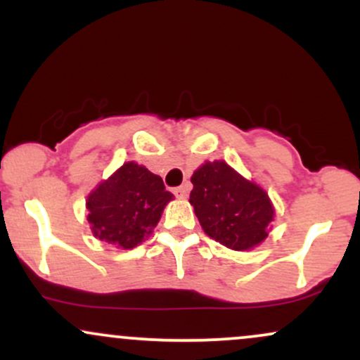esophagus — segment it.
Wrapping results in <instances>:
<instances>
[{"instance_id":"34e87169","label":"esophagus","mask_w":360,"mask_h":360,"mask_svg":"<svg viewBox=\"0 0 360 360\" xmlns=\"http://www.w3.org/2000/svg\"><path fill=\"white\" fill-rule=\"evenodd\" d=\"M188 193H189V184H183V186H179V188L174 189V194L177 198H181V200L188 196Z\"/></svg>"}]
</instances>
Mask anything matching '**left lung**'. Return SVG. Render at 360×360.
<instances>
[{
	"label": "left lung",
	"mask_w": 360,
	"mask_h": 360,
	"mask_svg": "<svg viewBox=\"0 0 360 360\" xmlns=\"http://www.w3.org/2000/svg\"><path fill=\"white\" fill-rule=\"evenodd\" d=\"M189 203L208 237L233 250H247L267 237L274 218L269 196L223 160L206 162L191 177Z\"/></svg>",
	"instance_id": "1"
}]
</instances>
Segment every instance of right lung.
<instances>
[{
  "label": "right lung",
  "instance_id": "obj_1",
  "mask_svg": "<svg viewBox=\"0 0 360 360\" xmlns=\"http://www.w3.org/2000/svg\"><path fill=\"white\" fill-rule=\"evenodd\" d=\"M172 198L159 176L127 162L88 196L91 230L118 249H134L152 232Z\"/></svg>",
  "mask_w": 360,
  "mask_h": 360
}]
</instances>
